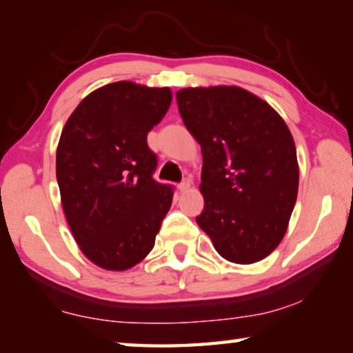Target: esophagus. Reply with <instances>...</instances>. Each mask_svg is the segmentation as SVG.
Masks as SVG:
<instances>
[{"instance_id": "1", "label": "esophagus", "mask_w": 353, "mask_h": 353, "mask_svg": "<svg viewBox=\"0 0 353 353\" xmlns=\"http://www.w3.org/2000/svg\"><path fill=\"white\" fill-rule=\"evenodd\" d=\"M190 187H191L190 181H188V179H185V181L181 185H179V191H181V193H185V191L190 190Z\"/></svg>"}]
</instances>
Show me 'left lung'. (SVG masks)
Instances as JSON below:
<instances>
[{
  "label": "left lung",
  "mask_w": 353,
  "mask_h": 353,
  "mask_svg": "<svg viewBox=\"0 0 353 353\" xmlns=\"http://www.w3.org/2000/svg\"><path fill=\"white\" fill-rule=\"evenodd\" d=\"M176 98L204 160V210L196 223L223 259H266L283 240L297 199L288 126L266 101L236 85L182 88Z\"/></svg>",
  "instance_id": "1"
}]
</instances>
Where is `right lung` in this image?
<instances>
[{
	"instance_id": "right-lung-1",
	"label": "right lung",
	"mask_w": 353,
	"mask_h": 353,
	"mask_svg": "<svg viewBox=\"0 0 353 353\" xmlns=\"http://www.w3.org/2000/svg\"><path fill=\"white\" fill-rule=\"evenodd\" d=\"M170 87L130 81L87 94L62 129L56 176L65 218L82 254L126 271L151 252L172 188L152 179L157 157L146 137L171 105Z\"/></svg>"
}]
</instances>
